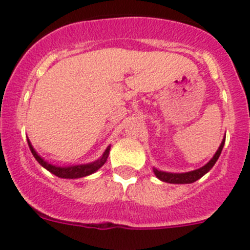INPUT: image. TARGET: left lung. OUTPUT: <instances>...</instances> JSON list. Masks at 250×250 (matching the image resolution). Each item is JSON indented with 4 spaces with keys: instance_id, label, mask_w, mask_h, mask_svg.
Returning a JSON list of instances; mask_svg holds the SVG:
<instances>
[{
    "instance_id": "obj_1",
    "label": "left lung",
    "mask_w": 250,
    "mask_h": 250,
    "mask_svg": "<svg viewBox=\"0 0 250 250\" xmlns=\"http://www.w3.org/2000/svg\"><path fill=\"white\" fill-rule=\"evenodd\" d=\"M225 141L223 139L222 143H221L220 148L217 150V153L214 154V157L207 163L205 167H200L197 170H193V171L190 172H185V174H172V172H165V171H160V170L154 169V174L157 175V178H159L162 181H165V183H169V184H191V183H195L196 180H199L200 178H202L206 172H208L209 170L212 169L216 162L218 160L221 155V151H222L223 146H225Z\"/></svg>"
}]
</instances>
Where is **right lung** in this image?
Listing matches in <instances>:
<instances>
[{
	"label": "right lung",
	"mask_w": 250,
	"mask_h": 250,
	"mask_svg": "<svg viewBox=\"0 0 250 250\" xmlns=\"http://www.w3.org/2000/svg\"><path fill=\"white\" fill-rule=\"evenodd\" d=\"M28 146H29L30 151L33 154V157L36 158L37 162L42 165V167H45L48 171H50L51 174L57 175L59 178H64V179H79V178H83V176H87V175L92 174L96 170H99L102 165L106 163L107 157H108L109 153V146L106 149V151L104 153L102 158L97 162H93L91 164H86V165H75V167H55V165L48 164L46 162H44L41 157H39L38 154L36 153V150L33 149L32 144L29 143L28 141Z\"/></svg>",
	"instance_id": "1"
}]
</instances>
